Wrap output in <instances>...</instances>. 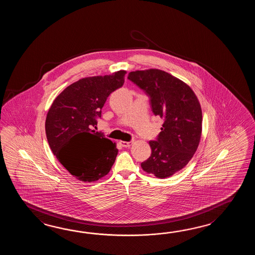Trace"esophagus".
<instances>
[{
	"instance_id": "1",
	"label": "esophagus",
	"mask_w": 255,
	"mask_h": 255,
	"mask_svg": "<svg viewBox=\"0 0 255 255\" xmlns=\"http://www.w3.org/2000/svg\"><path fill=\"white\" fill-rule=\"evenodd\" d=\"M120 144L124 147H129L132 144H133V141H130V142H127V141H120Z\"/></svg>"
}]
</instances>
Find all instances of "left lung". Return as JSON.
Masks as SVG:
<instances>
[{
    "label": "left lung",
    "mask_w": 255,
    "mask_h": 255,
    "mask_svg": "<svg viewBox=\"0 0 255 255\" xmlns=\"http://www.w3.org/2000/svg\"><path fill=\"white\" fill-rule=\"evenodd\" d=\"M128 78L150 98L153 113L164 120L152 153L141 168L165 179L185 168L201 141L202 112L195 93L186 83L156 68L130 72Z\"/></svg>",
    "instance_id": "1"
}]
</instances>
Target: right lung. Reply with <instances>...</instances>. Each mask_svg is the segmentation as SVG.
<instances>
[{
	"label": "right lung",
	"instance_id": "1",
	"mask_svg": "<svg viewBox=\"0 0 255 255\" xmlns=\"http://www.w3.org/2000/svg\"><path fill=\"white\" fill-rule=\"evenodd\" d=\"M127 71L79 79L60 93L45 120L51 150L76 179L92 182L105 177L114 164L116 143L95 132L109 95L124 84Z\"/></svg>",
	"mask_w": 255,
	"mask_h": 255
}]
</instances>
